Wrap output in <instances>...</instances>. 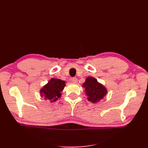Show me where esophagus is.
I'll return each instance as SVG.
<instances>
[{"label":"esophagus","mask_w":148,"mask_h":148,"mask_svg":"<svg viewBox=\"0 0 148 148\" xmlns=\"http://www.w3.org/2000/svg\"><path fill=\"white\" fill-rule=\"evenodd\" d=\"M72 82L74 83H77V82H78V79L76 78V77H73V78H72Z\"/></svg>","instance_id":"34e87169"}]
</instances>
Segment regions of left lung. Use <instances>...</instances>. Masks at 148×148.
I'll use <instances>...</instances> for the list:
<instances>
[{"instance_id":"obj_1","label":"left lung","mask_w":148,"mask_h":148,"mask_svg":"<svg viewBox=\"0 0 148 148\" xmlns=\"http://www.w3.org/2000/svg\"><path fill=\"white\" fill-rule=\"evenodd\" d=\"M88 100L92 103L101 101L107 93V89L97 80L92 77H88L83 84Z\"/></svg>"}]
</instances>
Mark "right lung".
<instances>
[{
  "label": "right lung",
  "instance_id": "right-lung-1",
  "mask_svg": "<svg viewBox=\"0 0 148 148\" xmlns=\"http://www.w3.org/2000/svg\"><path fill=\"white\" fill-rule=\"evenodd\" d=\"M65 82L59 79L52 78L40 90V94L45 100L51 102L56 101L61 97V92L65 86Z\"/></svg>",
  "mask_w": 148,
  "mask_h": 148
}]
</instances>
